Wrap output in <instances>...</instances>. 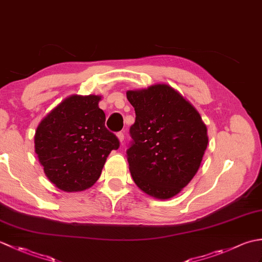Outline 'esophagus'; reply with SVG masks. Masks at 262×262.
Segmentation results:
<instances>
[{"label": "esophagus", "instance_id": "34e87169", "mask_svg": "<svg viewBox=\"0 0 262 262\" xmlns=\"http://www.w3.org/2000/svg\"><path fill=\"white\" fill-rule=\"evenodd\" d=\"M117 137H118V140H119V142L122 144L124 143V140H125V135H124V133H118V134H117Z\"/></svg>", "mask_w": 262, "mask_h": 262}]
</instances>
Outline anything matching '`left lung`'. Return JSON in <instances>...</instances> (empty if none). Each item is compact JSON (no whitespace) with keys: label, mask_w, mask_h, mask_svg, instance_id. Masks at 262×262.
<instances>
[{"label":"left lung","mask_w":262,"mask_h":262,"mask_svg":"<svg viewBox=\"0 0 262 262\" xmlns=\"http://www.w3.org/2000/svg\"><path fill=\"white\" fill-rule=\"evenodd\" d=\"M136 119L127 161L145 193L169 199L191 181L207 148V127L193 105L168 84L127 91Z\"/></svg>","instance_id":"8db88e82"}]
</instances>
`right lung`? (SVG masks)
<instances>
[{
  "label": "right lung",
  "instance_id": "1",
  "mask_svg": "<svg viewBox=\"0 0 262 262\" xmlns=\"http://www.w3.org/2000/svg\"><path fill=\"white\" fill-rule=\"evenodd\" d=\"M100 96L73 94L54 108L35 134V152L52 183L66 192L83 191L99 179L118 138L104 126Z\"/></svg>",
  "mask_w": 262,
  "mask_h": 262
}]
</instances>
